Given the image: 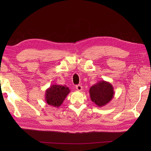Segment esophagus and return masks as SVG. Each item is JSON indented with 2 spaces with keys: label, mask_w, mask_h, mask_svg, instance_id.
<instances>
[{
  "label": "esophagus",
  "mask_w": 151,
  "mask_h": 151,
  "mask_svg": "<svg viewBox=\"0 0 151 151\" xmlns=\"http://www.w3.org/2000/svg\"><path fill=\"white\" fill-rule=\"evenodd\" d=\"M76 89L78 91H82V86L81 85H77L76 86Z\"/></svg>",
  "instance_id": "34e87169"
}]
</instances>
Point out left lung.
Wrapping results in <instances>:
<instances>
[{
    "label": "left lung",
    "instance_id": "1",
    "mask_svg": "<svg viewBox=\"0 0 151 151\" xmlns=\"http://www.w3.org/2000/svg\"><path fill=\"white\" fill-rule=\"evenodd\" d=\"M89 92L91 101L99 107L106 105L114 96L113 86L104 81H99L92 86Z\"/></svg>",
    "mask_w": 151,
    "mask_h": 151
}]
</instances>
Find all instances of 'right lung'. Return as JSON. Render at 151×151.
I'll list each match as a JSON object with an SVG mask.
<instances>
[{"instance_id": "obj_1", "label": "right lung", "mask_w": 151, "mask_h": 151, "mask_svg": "<svg viewBox=\"0 0 151 151\" xmlns=\"http://www.w3.org/2000/svg\"><path fill=\"white\" fill-rule=\"evenodd\" d=\"M70 91L69 88L65 86L54 84L46 89L45 99L49 105L58 108Z\"/></svg>"}]
</instances>
